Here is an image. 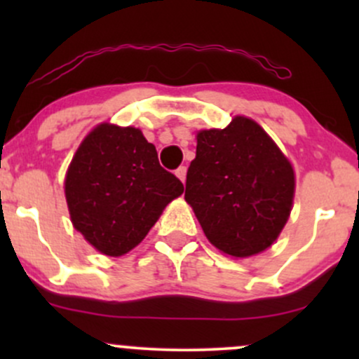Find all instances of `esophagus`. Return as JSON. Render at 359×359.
<instances>
[{
  "label": "esophagus",
  "mask_w": 359,
  "mask_h": 359,
  "mask_svg": "<svg viewBox=\"0 0 359 359\" xmlns=\"http://www.w3.org/2000/svg\"><path fill=\"white\" fill-rule=\"evenodd\" d=\"M175 175L177 177H179V179L180 180H182V182H185V175H187V167H179V168H177V170H175Z\"/></svg>",
  "instance_id": "1"
}]
</instances>
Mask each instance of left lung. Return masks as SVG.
<instances>
[{
  "instance_id": "8db88e82",
  "label": "left lung",
  "mask_w": 359,
  "mask_h": 359,
  "mask_svg": "<svg viewBox=\"0 0 359 359\" xmlns=\"http://www.w3.org/2000/svg\"><path fill=\"white\" fill-rule=\"evenodd\" d=\"M294 170L263 128L236 116L197 135L185 182L204 234L217 250L246 258L277 240L290 216Z\"/></svg>"
}]
</instances>
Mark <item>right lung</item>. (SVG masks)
<instances>
[{"mask_svg": "<svg viewBox=\"0 0 359 359\" xmlns=\"http://www.w3.org/2000/svg\"><path fill=\"white\" fill-rule=\"evenodd\" d=\"M182 192L184 184L160 165L155 147L131 126H97L65 177L74 228L109 257L133 250Z\"/></svg>", "mask_w": 359, "mask_h": 359, "instance_id": "right-lung-1", "label": "right lung"}]
</instances>
